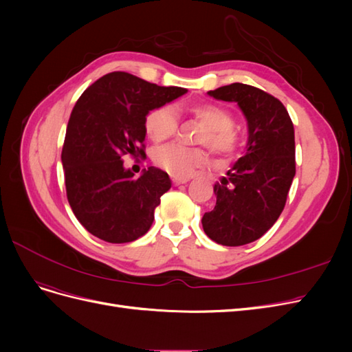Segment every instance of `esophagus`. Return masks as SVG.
<instances>
[{
    "label": "esophagus",
    "mask_w": 352,
    "mask_h": 352,
    "mask_svg": "<svg viewBox=\"0 0 352 352\" xmlns=\"http://www.w3.org/2000/svg\"><path fill=\"white\" fill-rule=\"evenodd\" d=\"M172 180L175 185H182V184H186L189 182V177H179V176H172Z\"/></svg>",
    "instance_id": "34e87169"
}]
</instances>
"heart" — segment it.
I'll return each instance as SVG.
<instances>
[{"mask_svg":"<svg viewBox=\"0 0 352 352\" xmlns=\"http://www.w3.org/2000/svg\"><path fill=\"white\" fill-rule=\"evenodd\" d=\"M179 111L192 116L202 129L198 132L197 142L207 145L221 158L235 155L243 142V135L235 124V116L221 105L198 102L177 105ZM177 113L172 105H162L153 110L145 119V131L154 142H163L172 138L177 129ZM154 163L173 176H188L199 166L208 162V151L204 148H189L179 144L160 146L153 154Z\"/></svg>","mask_w":352,"mask_h":352,"instance_id":"1","label":"heart"}]
</instances>
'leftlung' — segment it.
I'll use <instances>...</instances> for the list:
<instances>
[{"label": "left lung", "mask_w": 352, "mask_h": 352, "mask_svg": "<svg viewBox=\"0 0 352 352\" xmlns=\"http://www.w3.org/2000/svg\"><path fill=\"white\" fill-rule=\"evenodd\" d=\"M208 95L238 102L250 136L247 154L214 185L216 206L202 228L214 242L241 247L261 238L285 208L295 176L294 123L278 98L251 85L232 83Z\"/></svg>", "instance_id": "1"}]
</instances>
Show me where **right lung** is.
Here are the masks:
<instances>
[{"instance_id":"obj_1","label":"right lung","mask_w":352,"mask_h":352,"mask_svg":"<svg viewBox=\"0 0 352 352\" xmlns=\"http://www.w3.org/2000/svg\"><path fill=\"white\" fill-rule=\"evenodd\" d=\"M186 94L126 72L100 78L74 104L61 162L69 204L80 225L110 243L132 242L150 230L160 198L172 186L166 172L148 167L140 177L123 157H145V119Z\"/></svg>"}]
</instances>
